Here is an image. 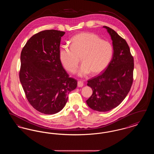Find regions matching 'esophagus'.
<instances>
[{
	"label": "esophagus",
	"instance_id": "1",
	"mask_svg": "<svg viewBox=\"0 0 154 154\" xmlns=\"http://www.w3.org/2000/svg\"><path fill=\"white\" fill-rule=\"evenodd\" d=\"M84 85V82L81 81H79L77 82V86L78 87H82Z\"/></svg>",
	"mask_w": 154,
	"mask_h": 154
}]
</instances>
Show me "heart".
Returning <instances> with one entry per match:
<instances>
[{
	"label": "heart",
	"mask_w": 154,
	"mask_h": 154,
	"mask_svg": "<svg viewBox=\"0 0 154 154\" xmlns=\"http://www.w3.org/2000/svg\"><path fill=\"white\" fill-rule=\"evenodd\" d=\"M113 47L109 42L103 40L91 32H82L72 38L70 47H62L59 51V59L67 71L74 73L80 64L79 76L91 73L98 75L108 67L113 55Z\"/></svg>",
	"instance_id": "heart-1"
}]
</instances>
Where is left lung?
I'll use <instances>...</instances> for the list:
<instances>
[{"label":"left lung","instance_id":"obj_1","mask_svg":"<svg viewBox=\"0 0 154 154\" xmlns=\"http://www.w3.org/2000/svg\"><path fill=\"white\" fill-rule=\"evenodd\" d=\"M112 41L113 55L103 73L88 80L93 93L86 101L92 110L106 112L117 107L124 100L133 80L134 59L126 40L108 26H104Z\"/></svg>","mask_w":154,"mask_h":154}]
</instances>
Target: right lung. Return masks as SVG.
Segmentation results:
<instances>
[{
    "label": "right lung",
    "mask_w": 154,
    "mask_h": 154,
    "mask_svg": "<svg viewBox=\"0 0 154 154\" xmlns=\"http://www.w3.org/2000/svg\"><path fill=\"white\" fill-rule=\"evenodd\" d=\"M65 32L45 30L31 37L21 54L20 80L31 106L45 114L63 109L69 94L77 86L59 57L61 37Z\"/></svg>",
    "instance_id": "obj_1"
}]
</instances>
